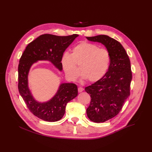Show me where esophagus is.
I'll return each mask as SVG.
<instances>
[{"label": "esophagus", "mask_w": 152, "mask_h": 152, "mask_svg": "<svg viewBox=\"0 0 152 152\" xmlns=\"http://www.w3.org/2000/svg\"><path fill=\"white\" fill-rule=\"evenodd\" d=\"M83 91V88L82 87H79L78 88V92L79 93H81Z\"/></svg>", "instance_id": "obj_1"}]
</instances>
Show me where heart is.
Listing matches in <instances>:
<instances>
[{"instance_id":"obj_1","label":"heart","mask_w":152,"mask_h":152,"mask_svg":"<svg viewBox=\"0 0 152 152\" xmlns=\"http://www.w3.org/2000/svg\"><path fill=\"white\" fill-rule=\"evenodd\" d=\"M61 64L67 77L75 80L81 76L88 82L99 80L105 74L109 66L110 56L108 51L98 48L94 44L82 42L72 50L70 55L65 53L61 57Z\"/></svg>"}]
</instances>
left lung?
<instances>
[{"mask_svg":"<svg viewBox=\"0 0 152 152\" xmlns=\"http://www.w3.org/2000/svg\"><path fill=\"white\" fill-rule=\"evenodd\" d=\"M86 39L103 44L110 56L107 72L99 80L86 86L91 102L86 109L89 119L102 123L116 116L130 96L132 78L131 62L121 43L105 35L86 37Z\"/></svg>","mask_w":152,"mask_h":152,"instance_id":"1","label":"left lung"}]
</instances>
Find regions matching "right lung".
I'll return each mask as SVG.
<instances>
[{"mask_svg": "<svg viewBox=\"0 0 152 152\" xmlns=\"http://www.w3.org/2000/svg\"><path fill=\"white\" fill-rule=\"evenodd\" d=\"M77 34L57 36L43 34L26 46L21 55L18 67V89L29 111L39 118L49 122L61 120L66 112L68 102L78 94L76 85L72 83H61L59 89L49 101L40 103L33 97L28 87V73L32 65L38 61H49L60 71L62 70L61 57Z\"/></svg>", "mask_w": 152, "mask_h": 152, "instance_id": "1", "label": "right lung"}]
</instances>
